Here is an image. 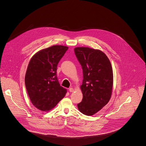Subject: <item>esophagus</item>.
Segmentation results:
<instances>
[{
  "label": "esophagus",
  "mask_w": 146,
  "mask_h": 146,
  "mask_svg": "<svg viewBox=\"0 0 146 146\" xmlns=\"http://www.w3.org/2000/svg\"><path fill=\"white\" fill-rule=\"evenodd\" d=\"M74 91V89L72 88H69V92H73Z\"/></svg>",
  "instance_id": "1"
}]
</instances>
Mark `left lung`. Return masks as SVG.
<instances>
[{"label":"left lung","mask_w":146,"mask_h":146,"mask_svg":"<svg viewBox=\"0 0 146 146\" xmlns=\"http://www.w3.org/2000/svg\"><path fill=\"white\" fill-rule=\"evenodd\" d=\"M74 52L83 74L80 86L83 98L78 104L84 115L91 116L109 102L113 86L111 64L102 51L88 47H76Z\"/></svg>","instance_id":"1"}]
</instances>
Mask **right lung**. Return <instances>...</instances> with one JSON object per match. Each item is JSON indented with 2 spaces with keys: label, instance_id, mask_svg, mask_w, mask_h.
<instances>
[{
  "label": "right lung",
  "instance_id": "add662e5",
  "mask_svg": "<svg viewBox=\"0 0 146 146\" xmlns=\"http://www.w3.org/2000/svg\"><path fill=\"white\" fill-rule=\"evenodd\" d=\"M68 48L53 45L42 49L30 60L26 72V88L33 104L42 111L54 108L65 96L66 89L57 77L58 63Z\"/></svg>",
  "mask_w": 146,
  "mask_h": 146
}]
</instances>
